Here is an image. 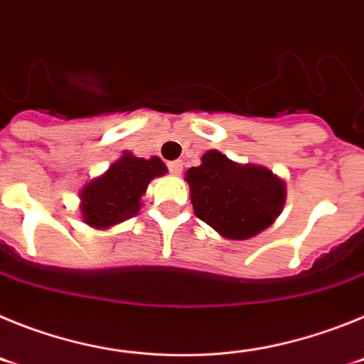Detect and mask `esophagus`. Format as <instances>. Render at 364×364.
Returning <instances> with one entry per match:
<instances>
[{"label":"esophagus","instance_id":"1","mask_svg":"<svg viewBox=\"0 0 364 364\" xmlns=\"http://www.w3.org/2000/svg\"><path fill=\"white\" fill-rule=\"evenodd\" d=\"M182 166H184V164H182V160H175V162L167 164L169 171L175 173V175H180V173H182Z\"/></svg>","mask_w":364,"mask_h":364}]
</instances>
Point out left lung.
I'll use <instances>...</instances> for the list:
<instances>
[{"label": "left lung", "instance_id": "obj_1", "mask_svg": "<svg viewBox=\"0 0 364 364\" xmlns=\"http://www.w3.org/2000/svg\"><path fill=\"white\" fill-rule=\"evenodd\" d=\"M186 171L193 211L218 235L247 240L268 230L286 204V182L268 167L237 164L220 151Z\"/></svg>", "mask_w": 364, "mask_h": 364}]
</instances>
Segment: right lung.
<instances>
[{
  "label": "right lung",
  "mask_w": 364,
  "mask_h": 364,
  "mask_svg": "<svg viewBox=\"0 0 364 364\" xmlns=\"http://www.w3.org/2000/svg\"><path fill=\"white\" fill-rule=\"evenodd\" d=\"M166 173V164L159 156L146 160L124 151L107 171L80 189L82 220L95 230H109L129 220L142 208V197L151 180Z\"/></svg>",
  "instance_id": "add662e5"
}]
</instances>
